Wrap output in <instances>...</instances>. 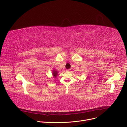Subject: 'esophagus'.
I'll return each instance as SVG.
<instances>
[{"label": "esophagus", "mask_w": 127, "mask_h": 127, "mask_svg": "<svg viewBox=\"0 0 127 127\" xmlns=\"http://www.w3.org/2000/svg\"><path fill=\"white\" fill-rule=\"evenodd\" d=\"M66 71H70V70H67Z\"/></svg>", "instance_id": "34e87169"}]
</instances>
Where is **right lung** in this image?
<instances>
[{
  "label": "right lung",
  "mask_w": 127,
  "mask_h": 127,
  "mask_svg": "<svg viewBox=\"0 0 127 127\" xmlns=\"http://www.w3.org/2000/svg\"><path fill=\"white\" fill-rule=\"evenodd\" d=\"M58 73V71H56L55 69H54V70H53V72H52V74H53V75L54 76V77L55 78H56V76H57Z\"/></svg>",
  "instance_id": "add662e5"
}]
</instances>
